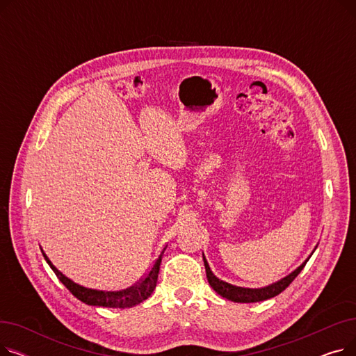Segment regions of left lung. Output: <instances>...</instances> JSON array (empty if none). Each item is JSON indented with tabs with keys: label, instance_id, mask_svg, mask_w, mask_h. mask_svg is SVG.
<instances>
[{
	"label": "left lung",
	"instance_id": "obj_1",
	"mask_svg": "<svg viewBox=\"0 0 356 356\" xmlns=\"http://www.w3.org/2000/svg\"><path fill=\"white\" fill-rule=\"evenodd\" d=\"M317 248V247H316ZM314 248V250H316ZM313 254V252H312ZM312 254L309 255V258L312 257ZM309 258L305 261V263L297 267L293 273H290L289 275H286L284 278L280 280V282L277 283H273L267 287H263V289H245V287H238V286H232L227 282H222V280H219L211 270L207 258H204L203 255V263H204V268H207V277H208V282L211 284V287L222 297L228 298V300L231 302H235V303H255V302H263V300H268V298L271 297H275L277 294H280L282 291H284L290 284L293 280L300 274V271L305 268L306 263L309 261Z\"/></svg>",
	"mask_w": 356,
	"mask_h": 356
}]
</instances>
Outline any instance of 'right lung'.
I'll return each mask as SVG.
<instances>
[{"instance_id": "obj_1", "label": "right lung", "mask_w": 356, "mask_h": 356, "mask_svg": "<svg viewBox=\"0 0 356 356\" xmlns=\"http://www.w3.org/2000/svg\"><path fill=\"white\" fill-rule=\"evenodd\" d=\"M165 248L160 252L159 258L154 261L153 266L148 268V271L144 274V277L140 280V282L134 286H131L125 290L120 291H104V290H95V289H88L83 286H79L76 283H73L70 278L63 275L58 268H56L51 261L47 258V255L43 252L44 259L47 261V264L50 268L54 271V274L58 275V278L65 284V287L78 298V300L89 305V306H102V307H112V309H127V307H133L136 305H140L141 302L147 300V298L152 296V293L156 289L157 284V278H159V271H160V264H161V258L164 254Z\"/></svg>"}]
</instances>
